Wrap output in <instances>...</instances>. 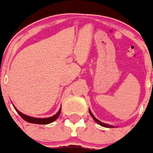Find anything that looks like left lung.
Returning a JSON list of instances; mask_svg holds the SVG:
<instances>
[{"instance_id": "obj_1", "label": "left lung", "mask_w": 153, "mask_h": 153, "mask_svg": "<svg viewBox=\"0 0 153 153\" xmlns=\"http://www.w3.org/2000/svg\"><path fill=\"white\" fill-rule=\"evenodd\" d=\"M89 113H90V114H91V117H92V118H93V119L94 120V121H95V122H97V123H99V124H100L101 126H102V127H110V128H112V127H113V126H111V125H108V124H106V123H102V122H101L100 120H98V119H96V118H95V117H94V115H93L91 113V112L90 109H89Z\"/></svg>"}]
</instances>
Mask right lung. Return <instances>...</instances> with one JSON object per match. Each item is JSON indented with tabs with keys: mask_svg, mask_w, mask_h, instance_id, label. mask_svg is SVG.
<instances>
[{
	"mask_svg": "<svg viewBox=\"0 0 153 153\" xmlns=\"http://www.w3.org/2000/svg\"><path fill=\"white\" fill-rule=\"evenodd\" d=\"M61 108L59 109V111L55 115H54L53 117H49V118H35V117H29V116H26V115L22 114V113H20L19 111H18L17 108H16V110L17 111L18 113L19 114V116L22 117L24 120H26V122H29V123H36V124H48V123H52L53 121H55V120L59 117V115L61 113Z\"/></svg>",
	"mask_w": 153,
	"mask_h": 153,
	"instance_id": "1",
	"label": "right lung"
}]
</instances>
